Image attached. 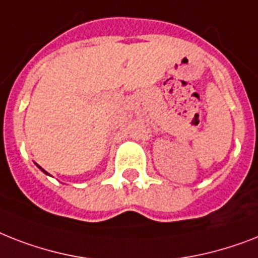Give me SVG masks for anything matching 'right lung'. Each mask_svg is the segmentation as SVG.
Returning a JSON list of instances; mask_svg holds the SVG:
<instances>
[{
	"mask_svg": "<svg viewBox=\"0 0 258 258\" xmlns=\"http://www.w3.org/2000/svg\"><path fill=\"white\" fill-rule=\"evenodd\" d=\"M37 167H38V168H39V169H41V171H43V172H45V173H46V175H49V173H47V172H46V171H45V169H43V168H42V167H39V165H38V164H37Z\"/></svg>",
	"mask_w": 258,
	"mask_h": 258,
	"instance_id": "right-lung-1",
	"label": "right lung"
}]
</instances>
